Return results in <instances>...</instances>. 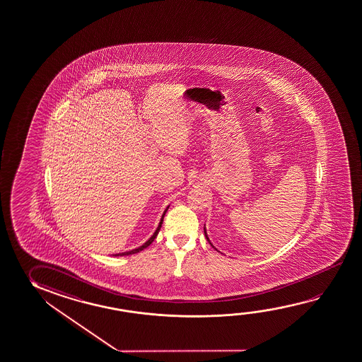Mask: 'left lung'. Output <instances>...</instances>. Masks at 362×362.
<instances>
[{
	"label": "left lung",
	"mask_w": 362,
	"mask_h": 362,
	"mask_svg": "<svg viewBox=\"0 0 362 362\" xmlns=\"http://www.w3.org/2000/svg\"><path fill=\"white\" fill-rule=\"evenodd\" d=\"M204 233H205V236H206L207 241H209V243H210V240H209V238H207L206 229H205V228H204ZM210 244H211V243H210ZM211 247H214L213 244H211ZM216 250H218V249H216Z\"/></svg>",
	"instance_id": "8db88e82"
}]
</instances>
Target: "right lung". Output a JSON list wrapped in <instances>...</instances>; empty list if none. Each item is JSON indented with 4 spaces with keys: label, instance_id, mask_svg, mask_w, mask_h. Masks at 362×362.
I'll return each instance as SVG.
<instances>
[{
    "label": "right lung",
    "instance_id": "obj_1",
    "mask_svg": "<svg viewBox=\"0 0 362 362\" xmlns=\"http://www.w3.org/2000/svg\"><path fill=\"white\" fill-rule=\"evenodd\" d=\"M168 207L170 206H167L166 210L163 211V215H162L161 221H160V224H158V226H157V229H156L155 233H153V235L151 236L148 240L144 243V245H141V247H137V249H133V250H129V252L115 254V257H119V255H131V254H136V252H141V250H144V247H148V245H151V244H152V241L155 240L156 236H157V234H158V231H160V229H161L162 223H163V218H165V214H166L167 209H168Z\"/></svg>",
    "mask_w": 362,
    "mask_h": 362
}]
</instances>
